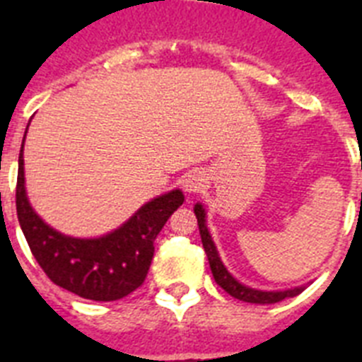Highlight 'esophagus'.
I'll use <instances>...</instances> for the list:
<instances>
[{
  "mask_svg": "<svg viewBox=\"0 0 362 362\" xmlns=\"http://www.w3.org/2000/svg\"><path fill=\"white\" fill-rule=\"evenodd\" d=\"M181 185H183V190L187 192V194H199V192L203 190L204 185H206V175H204V172H201L199 168H196V170H188L187 174L183 175Z\"/></svg>",
  "mask_w": 362,
  "mask_h": 362,
  "instance_id": "34e87169",
  "label": "esophagus"
}]
</instances>
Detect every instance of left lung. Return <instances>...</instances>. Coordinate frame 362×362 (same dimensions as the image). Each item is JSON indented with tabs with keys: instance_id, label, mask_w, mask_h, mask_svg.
Masks as SVG:
<instances>
[{
	"instance_id": "obj_1",
	"label": "left lung",
	"mask_w": 362,
	"mask_h": 362,
	"mask_svg": "<svg viewBox=\"0 0 362 362\" xmlns=\"http://www.w3.org/2000/svg\"><path fill=\"white\" fill-rule=\"evenodd\" d=\"M194 214H196L197 217L201 241H203V248L204 252H206V257H209L210 270H212L214 279H216V283L219 284L221 288L225 290L226 293H230V296L235 297V299L239 300H245V303H255V305H274V303H279V300L286 299V297L299 296V293L306 288L305 284H303V286H296V288L272 290V292H267V290L250 288V286L239 283V281L235 279L228 270H226L223 261H221L216 243H214L209 226H206V212H204L203 204L196 203V206H194Z\"/></svg>"
}]
</instances>
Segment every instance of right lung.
Here are the masks:
<instances>
[{
  "mask_svg": "<svg viewBox=\"0 0 362 362\" xmlns=\"http://www.w3.org/2000/svg\"><path fill=\"white\" fill-rule=\"evenodd\" d=\"M23 146L25 137L19 150L16 210L32 255L49 279L90 300H117L139 288L152 263L153 241L183 204V192L175 188L153 197L101 238H72L47 225L32 209L25 188Z\"/></svg>",
  "mask_w": 362,
  "mask_h": 362,
  "instance_id": "obj_1",
  "label": "right lung"
}]
</instances>
